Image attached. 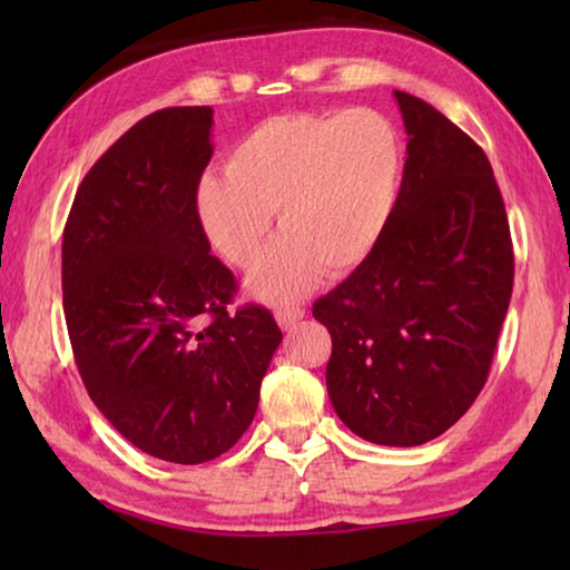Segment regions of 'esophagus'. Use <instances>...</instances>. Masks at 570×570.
I'll return each mask as SVG.
<instances>
[{
	"label": "esophagus",
	"instance_id": "34e87169",
	"mask_svg": "<svg viewBox=\"0 0 570 570\" xmlns=\"http://www.w3.org/2000/svg\"><path fill=\"white\" fill-rule=\"evenodd\" d=\"M302 320H304V308H298V306H284L276 312V322L282 330H292V326Z\"/></svg>",
	"mask_w": 570,
	"mask_h": 570
}]
</instances>
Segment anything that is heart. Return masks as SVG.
<instances>
[{
    "mask_svg": "<svg viewBox=\"0 0 570 570\" xmlns=\"http://www.w3.org/2000/svg\"><path fill=\"white\" fill-rule=\"evenodd\" d=\"M402 146L372 110L286 112L250 128L193 190V214L228 264L250 266L276 228L284 238L248 278L272 304L294 302L316 276H346L374 254L397 206Z\"/></svg>",
    "mask_w": 570,
    "mask_h": 570,
    "instance_id": "obj_1",
    "label": "heart"
}]
</instances>
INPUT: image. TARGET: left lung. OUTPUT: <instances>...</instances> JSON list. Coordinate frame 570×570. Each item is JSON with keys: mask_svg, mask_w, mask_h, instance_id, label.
I'll return each instance as SVG.
<instances>
[{"mask_svg": "<svg viewBox=\"0 0 570 570\" xmlns=\"http://www.w3.org/2000/svg\"><path fill=\"white\" fill-rule=\"evenodd\" d=\"M404 130L397 206L352 276L314 304L332 334L326 392L374 445L450 430L488 380L513 294V244L490 160L455 122L394 90Z\"/></svg>", "mask_w": 570, "mask_h": 570, "instance_id": "obj_1", "label": "left lung"}]
</instances>
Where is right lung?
Listing matches in <instances>:
<instances>
[{
    "mask_svg": "<svg viewBox=\"0 0 570 570\" xmlns=\"http://www.w3.org/2000/svg\"><path fill=\"white\" fill-rule=\"evenodd\" d=\"M214 110L166 108L108 148L62 236L67 332L90 400L153 458L198 465L248 430L282 330L228 312L236 278L193 214Z\"/></svg>",
    "mask_w": 570,
    "mask_h": 570,
    "instance_id": "add662e5",
    "label": "right lung"
}]
</instances>
